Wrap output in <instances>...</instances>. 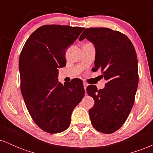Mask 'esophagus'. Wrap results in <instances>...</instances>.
I'll return each instance as SVG.
<instances>
[{
	"instance_id": "1",
	"label": "esophagus",
	"mask_w": 153,
	"mask_h": 153,
	"mask_svg": "<svg viewBox=\"0 0 153 153\" xmlns=\"http://www.w3.org/2000/svg\"><path fill=\"white\" fill-rule=\"evenodd\" d=\"M87 86H88V83H87V82H83V87H84V88H85V90H86Z\"/></svg>"
}]
</instances>
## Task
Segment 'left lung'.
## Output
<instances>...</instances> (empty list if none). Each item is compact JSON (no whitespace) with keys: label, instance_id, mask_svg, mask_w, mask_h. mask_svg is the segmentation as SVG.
<instances>
[{"label":"left lung","instance_id":"obj_1","mask_svg":"<svg viewBox=\"0 0 153 153\" xmlns=\"http://www.w3.org/2000/svg\"><path fill=\"white\" fill-rule=\"evenodd\" d=\"M86 38L96 48L95 67L107 80L103 89L87 87L95 104L89 110L93 127L111 134L127 120L134 102L139 75L137 57L132 43L125 34L108 28H88L79 40Z\"/></svg>","mask_w":153,"mask_h":153}]
</instances>
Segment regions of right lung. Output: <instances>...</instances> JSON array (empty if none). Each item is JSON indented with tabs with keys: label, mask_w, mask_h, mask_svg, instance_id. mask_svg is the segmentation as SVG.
Returning a JSON list of instances; mask_svg holds the SVG:
<instances>
[{
	"label": "right lung",
	"mask_w": 153,
	"mask_h": 153,
	"mask_svg": "<svg viewBox=\"0 0 153 153\" xmlns=\"http://www.w3.org/2000/svg\"><path fill=\"white\" fill-rule=\"evenodd\" d=\"M85 28L40 26L26 40L19 57L21 91L29 114L43 131L55 134L71 124V114L85 94L81 80L64 85L58 70L66 65L65 50Z\"/></svg>",
	"instance_id": "right-lung-1"
}]
</instances>
